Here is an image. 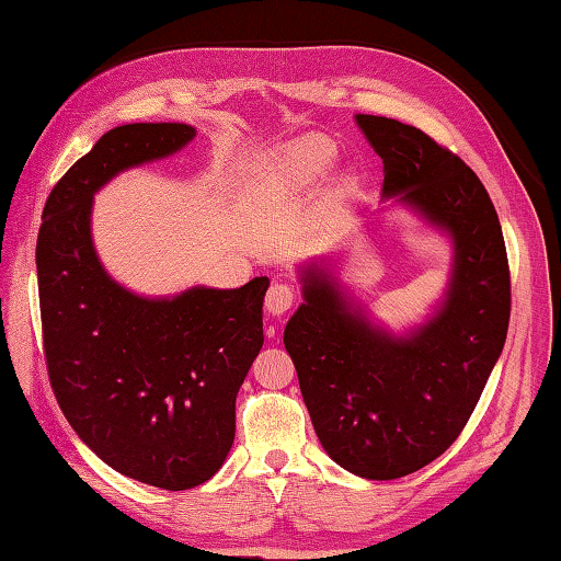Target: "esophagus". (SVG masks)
I'll list each match as a JSON object with an SVG mask.
<instances>
[{"label": "esophagus", "mask_w": 561, "mask_h": 561, "mask_svg": "<svg viewBox=\"0 0 561 561\" xmlns=\"http://www.w3.org/2000/svg\"><path fill=\"white\" fill-rule=\"evenodd\" d=\"M294 304H296V291H294L291 284L275 282L267 289L265 308L272 312V316H284L286 310H291Z\"/></svg>", "instance_id": "esophagus-1"}]
</instances>
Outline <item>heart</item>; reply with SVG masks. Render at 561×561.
I'll return each mask as SVG.
<instances>
[{"label":"heart","mask_w":561,"mask_h":561,"mask_svg":"<svg viewBox=\"0 0 561 561\" xmlns=\"http://www.w3.org/2000/svg\"><path fill=\"white\" fill-rule=\"evenodd\" d=\"M336 160V146L328 136H306L286 148L270 164L267 184L275 188H304L330 172Z\"/></svg>","instance_id":"heart-1"}]
</instances>
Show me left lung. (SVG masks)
<instances>
[{
	"label": "left lung",
	"instance_id": "left-lung-1",
	"mask_svg": "<svg viewBox=\"0 0 561 561\" xmlns=\"http://www.w3.org/2000/svg\"><path fill=\"white\" fill-rule=\"evenodd\" d=\"M385 164L382 195H399L454 239L445 304L407 336L375 330L320 265L284 346L324 451L370 480L409 476L461 435L510 330L512 279L500 217L459 154L415 126L358 114Z\"/></svg>",
	"mask_w": 561,
	"mask_h": 561
}]
</instances>
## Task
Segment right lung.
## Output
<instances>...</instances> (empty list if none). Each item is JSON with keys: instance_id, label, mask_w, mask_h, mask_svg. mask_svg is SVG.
<instances>
[{"instance_id": "1", "label": "right lung", "mask_w": 561, "mask_h": 561, "mask_svg": "<svg viewBox=\"0 0 561 561\" xmlns=\"http://www.w3.org/2000/svg\"><path fill=\"white\" fill-rule=\"evenodd\" d=\"M186 124H126L64 174L37 233L43 348L59 409L98 457L162 490H191L225 463L237 394L263 348L267 277L140 298L110 279L90 241L93 193L181 150Z\"/></svg>"}]
</instances>
